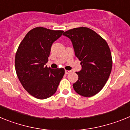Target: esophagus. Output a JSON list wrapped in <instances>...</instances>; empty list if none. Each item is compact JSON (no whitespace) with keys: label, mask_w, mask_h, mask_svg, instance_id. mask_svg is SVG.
<instances>
[{"label":"esophagus","mask_w":130,"mask_h":130,"mask_svg":"<svg viewBox=\"0 0 130 130\" xmlns=\"http://www.w3.org/2000/svg\"><path fill=\"white\" fill-rule=\"evenodd\" d=\"M71 72H72L71 70H65V73H66V74H69V73H70Z\"/></svg>","instance_id":"obj_1"}]
</instances>
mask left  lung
<instances>
[{
	"instance_id": "left-lung-1",
	"label": "left lung",
	"mask_w": 130,
	"mask_h": 130,
	"mask_svg": "<svg viewBox=\"0 0 130 130\" xmlns=\"http://www.w3.org/2000/svg\"><path fill=\"white\" fill-rule=\"evenodd\" d=\"M63 35L71 40L75 56L81 61V70L76 72L78 80L73 84L74 90L85 97L94 96L104 87L112 69L107 43L87 27L69 30Z\"/></svg>"
}]
</instances>
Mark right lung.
I'll use <instances>...</instances> for the list:
<instances>
[{"instance_id": "obj_1", "label": "right lung", "mask_w": 130, "mask_h": 130, "mask_svg": "<svg viewBox=\"0 0 130 130\" xmlns=\"http://www.w3.org/2000/svg\"><path fill=\"white\" fill-rule=\"evenodd\" d=\"M64 31L36 27L21 42L15 54V66L25 90L38 99H46L56 92L64 75V68H48L45 64L52 44Z\"/></svg>"}]
</instances>
